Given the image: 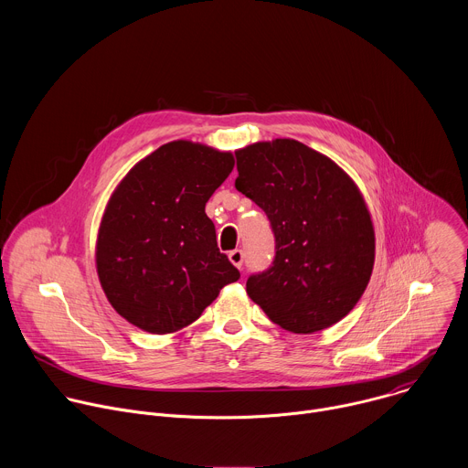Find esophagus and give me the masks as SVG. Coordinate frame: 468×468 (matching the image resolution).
I'll return each instance as SVG.
<instances>
[{
    "mask_svg": "<svg viewBox=\"0 0 468 468\" xmlns=\"http://www.w3.org/2000/svg\"><path fill=\"white\" fill-rule=\"evenodd\" d=\"M229 261L237 266V269H242V262H244V253H242V250H233V251H229Z\"/></svg>",
    "mask_w": 468,
    "mask_h": 468,
    "instance_id": "1",
    "label": "esophagus"
}]
</instances>
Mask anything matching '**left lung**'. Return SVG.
Masks as SVG:
<instances>
[{"label": "left lung", "mask_w": 468, "mask_h": 468, "mask_svg": "<svg viewBox=\"0 0 468 468\" xmlns=\"http://www.w3.org/2000/svg\"><path fill=\"white\" fill-rule=\"evenodd\" d=\"M235 186L271 220L276 255L251 274L248 296L274 324L314 333L345 318L374 266V228L356 183L325 155L292 139L235 152Z\"/></svg>", "instance_id": "1"}]
</instances>
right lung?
<instances>
[{"label":"right lung","instance_id":"obj_1","mask_svg":"<svg viewBox=\"0 0 468 468\" xmlns=\"http://www.w3.org/2000/svg\"><path fill=\"white\" fill-rule=\"evenodd\" d=\"M233 166L229 152L174 141L133 166L112 192L96 266L107 300L133 325L157 335L177 331L240 278L206 215Z\"/></svg>","mask_w":468,"mask_h":468}]
</instances>
